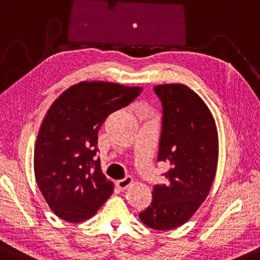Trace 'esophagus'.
<instances>
[{
    "label": "esophagus",
    "instance_id": "34e87169",
    "mask_svg": "<svg viewBox=\"0 0 260 260\" xmlns=\"http://www.w3.org/2000/svg\"><path fill=\"white\" fill-rule=\"evenodd\" d=\"M133 183V178L131 177V176H127V177H124L122 179H120V181L116 182V185L117 188L121 189V190H124L126 188H128L131 184Z\"/></svg>",
    "mask_w": 260,
    "mask_h": 260
}]
</instances>
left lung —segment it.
I'll return each mask as SVG.
<instances>
[{
    "label": "left lung",
    "instance_id": "left-lung-1",
    "mask_svg": "<svg viewBox=\"0 0 260 260\" xmlns=\"http://www.w3.org/2000/svg\"><path fill=\"white\" fill-rule=\"evenodd\" d=\"M161 103L158 161L169 171L165 184L152 191L151 205L139 214L147 227L174 230L185 223L208 196L215 177L219 141L215 120L203 100L183 84L155 85Z\"/></svg>",
    "mask_w": 260,
    "mask_h": 260
}]
</instances>
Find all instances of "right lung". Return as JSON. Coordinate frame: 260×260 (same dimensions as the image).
I'll return each instance as SVG.
<instances>
[{
    "label": "right lung",
    "mask_w": 260,
    "mask_h": 260,
    "mask_svg": "<svg viewBox=\"0 0 260 260\" xmlns=\"http://www.w3.org/2000/svg\"><path fill=\"white\" fill-rule=\"evenodd\" d=\"M143 88L81 82L48 109L34 148V174L52 212L69 222L95 215L113 193L102 174L99 131L109 114L133 102Z\"/></svg>",
    "instance_id": "obj_1"
}]
</instances>
